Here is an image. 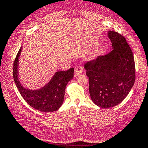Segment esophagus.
Masks as SVG:
<instances>
[{
  "mask_svg": "<svg viewBox=\"0 0 148 148\" xmlns=\"http://www.w3.org/2000/svg\"><path fill=\"white\" fill-rule=\"evenodd\" d=\"M74 72H74L75 76H79V75H80L83 72V68L79 65L76 66V67L74 69Z\"/></svg>",
  "mask_w": 148,
  "mask_h": 148,
  "instance_id": "obj_1",
  "label": "esophagus"
}]
</instances>
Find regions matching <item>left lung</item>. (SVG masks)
Here are the masks:
<instances>
[{
  "mask_svg": "<svg viewBox=\"0 0 148 148\" xmlns=\"http://www.w3.org/2000/svg\"><path fill=\"white\" fill-rule=\"evenodd\" d=\"M108 36L113 50L84 65L89 79L91 99L102 108H110L121 103L136 79L134 58L126 39L114 31H109Z\"/></svg>",
  "mask_w": 148,
  "mask_h": 148,
  "instance_id": "left-lung-1",
  "label": "left lung"
}]
</instances>
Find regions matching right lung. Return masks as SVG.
<instances>
[{"label": "right lung", "instance_id": "obj_1", "mask_svg": "<svg viewBox=\"0 0 148 148\" xmlns=\"http://www.w3.org/2000/svg\"><path fill=\"white\" fill-rule=\"evenodd\" d=\"M21 47L13 64V77L21 97L32 108L41 112L56 111L64 102L67 83L74 77V68L66 71L56 72L51 79L38 90H30L21 85L18 78V62L21 52Z\"/></svg>", "mask_w": 148, "mask_h": 148}]
</instances>
